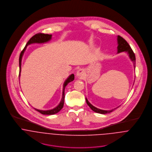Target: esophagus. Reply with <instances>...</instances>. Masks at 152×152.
Masks as SVG:
<instances>
[{
  "label": "esophagus",
  "instance_id": "34e87169",
  "mask_svg": "<svg viewBox=\"0 0 152 152\" xmlns=\"http://www.w3.org/2000/svg\"><path fill=\"white\" fill-rule=\"evenodd\" d=\"M85 74V71L83 69H80L77 72V76L78 77H84Z\"/></svg>",
  "mask_w": 152,
  "mask_h": 152
}]
</instances>
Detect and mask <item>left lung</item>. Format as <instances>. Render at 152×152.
Segmentation results:
<instances>
[{"label":"left lung","instance_id":"1","mask_svg":"<svg viewBox=\"0 0 152 152\" xmlns=\"http://www.w3.org/2000/svg\"><path fill=\"white\" fill-rule=\"evenodd\" d=\"M117 40H118V53L124 52V51L126 52L128 54L129 57L131 61L133 62L134 68H135V64H136L135 55H134L133 50H132L129 44L128 43V42L124 38H122L120 36H118ZM86 102H87L88 105L90 107V108L93 111H94L96 113H101V114H105V113H110V112H111L113 110V109H112V110H102V109H100L94 107L92 105H91L89 102V101H88L87 98H86Z\"/></svg>","mask_w":152,"mask_h":152}]
</instances>
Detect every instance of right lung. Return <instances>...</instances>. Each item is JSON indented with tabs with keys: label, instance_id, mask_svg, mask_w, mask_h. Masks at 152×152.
Segmentation results:
<instances>
[{
	"label": "right lung",
	"instance_id": "obj_1",
	"mask_svg": "<svg viewBox=\"0 0 152 152\" xmlns=\"http://www.w3.org/2000/svg\"><path fill=\"white\" fill-rule=\"evenodd\" d=\"M51 37L52 35L51 34H43V33H38L35 34L34 36H33L29 40L28 42L27 43L26 46L24 47V49L23 50L20 54V57H19V77L20 76V72H21V64H22V57L23 56V54L27 48V46L31 44L34 43H44L46 42H48V41H50L51 39ZM74 80V75L72 74L71 75H70L68 78L66 80L64 83L63 85V95H62V98H61V101H60V104H58V105L57 107H56V108L50 110H40V109H37L34 108L36 110L39 112L40 113L43 114V115H54L56 114L57 113H58L61 109L63 108L64 106V97H65V95H64V91H65V88L67 84L72 81Z\"/></svg>",
	"mask_w": 152,
	"mask_h": 152
}]
</instances>
